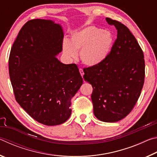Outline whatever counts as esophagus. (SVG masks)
Listing matches in <instances>:
<instances>
[{
	"mask_svg": "<svg viewBox=\"0 0 157 157\" xmlns=\"http://www.w3.org/2000/svg\"><path fill=\"white\" fill-rule=\"evenodd\" d=\"M79 73H80V74H81V75H82V78H83V76H84V71H83V69L82 68H79Z\"/></svg>",
	"mask_w": 157,
	"mask_h": 157,
	"instance_id": "1",
	"label": "esophagus"
}]
</instances>
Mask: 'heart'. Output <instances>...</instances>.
<instances>
[{"instance_id":"obj_1","label":"heart","mask_w":157,"mask_h":157,"mask_svg":"<svg viewBox=\"0 0 157 157\" xmlns=\"http://www.w3.org/2000/svg\"><path fill=\"white\" fill-rule=\"evenodd\" d=\"M113 44V36L108 31L88 26L74 33L71 41L64 39L63 50L66 56L75 58L80 50L82 62L87 66L100 64L107 57Z\"/></svg>"}]
</instances>
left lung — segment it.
Here are the masks:
<instances>
[{"mask_svg": "<svg viewBox=\"0 0 157 157\" xmlns=\"http://www.w3.org/2000/svg\"><path fill=\"white\" fill-rule=\"evenodd\" d=\"M118 31L111 51L102 63L84 68V79L92 85L94 115L103 122L114 123L131 112L145 80L144 55L129 28L106 18Z\"/></svg>", "mask_w": 157, "mask_h": 157, "instance_id": "1", "label": "left lung"}]
</instances>
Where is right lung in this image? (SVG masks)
Segmentation results:
<instances>
[{
    "instance_id": "add662e5",
    "label": "right lung",
    "mask_w": 157,
    "mask_h": 157,
    "mask_svg": "<svg viewBox=\"0 0 157 157\" xmlns=\"http://www.w3.org/2000/svg\"><path fill=\"white\" fill-rule=\"evenodd\" d=\"M61 26L50 20L28 21L18 34L9 57L15 99L41 124H62L71 114V99L83 83L75 63L55 57L62 50Z\"/></svg>"
}]
</instances>
